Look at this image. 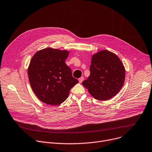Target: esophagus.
Instances as JSON below:
<instances>
[{"label": "esophagus", "instance_id": "34e87169", "mask_svg": "<svg viewBox=\"0 0 152 152\" xmlns=\"http://www.w3.org/2000/svg\"><path fill=\"white\" fill-rule=\"evenodd\" d=\"M78 80H79V83H80V84H81L82 82V81L84 80V77H80Z\"/></svg>", "mask_w": 152, "mask_h": 152}]
</instances>
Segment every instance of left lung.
Masks as SVG:
<instances>
[{
    "label": "left lung",
    "instance_id": "8db88e82",
    "mask_svg": "<svg viewBox=\"0 0 152 152\" xmlns=\"http://www.w3.org/2000/svg\"><path fill=\"white\" fill-rule=\"evenodd\" d=\"M90 75L82 82L94 98L107 101L116 95L122 87L126 69L116 54L107 50L93 54Z\"/></svg>",
    "mask_w": 152,
    "mask_h": 152
}]
</instances>
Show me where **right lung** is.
Listing matches in <instances>:
<instances>
[{"mask_svg": "<svg viewBox=\"0 0 152 152\" xmlns=\"http://www.w3.org/2000/svg\"><path fill=\"white\" fill-rule=\"evenodd\" d=\"M70 51L48 47L32 57L28 76L31 88L40 101L58 105L64 102L71 88L78 83L65 64Z\"/></svg>", "mask_w": 152, "mask_h": 152, "instance_id": "obj_1", "label": "right lung"}]
</instances>
